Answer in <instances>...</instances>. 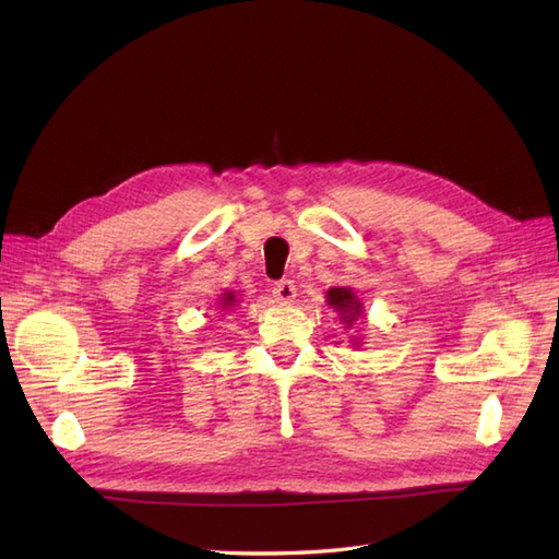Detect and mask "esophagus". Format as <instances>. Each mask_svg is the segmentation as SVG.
I'll return each instance as SVG.
<instances>
[{"label":"esophagus","instance_id":"1","mask_svg":"<svg viewBox=\"0 0 559 559\" xmlns=\"http://www.w3.org/2000/svg\"><path fill=\"white\" fill-rule=\"evenodd\" d=\"M273 296L277 302H292L296 298V284L292 280H280L273 284Z\"/></svg>","mask_w":559,"mask_h":559}]
</instances>
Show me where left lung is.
I'll list each match as a JSON object with an SVG mask.
<instances>
[{
	"label": "left lung",
	"instance_id": "obj_1",
	"mask_svg": "<svg viewBox=\"0 0 559 559\" xmlns=\"http://www.w3.org/2000/svg\"><path fill=\"white\" fill-rule=\"evenodd\" d=\"M329 306L335 308V310H341L347 324H352L354 314H359V308H361L349 289H331L329 292Z\"/></svg>",
	"mask_w": 559,
	"mask_h": 559
}]
</instances>
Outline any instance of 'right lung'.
<instances>
[{"instance_id": "add662e5", "label": "right lung", "mask_w": 559, "mask_h": 559, "mask_svg": "<svg viewBox=\"0 0 559 559\" xmlns=\"http://www.w3.org/2000/svg\"><path fill=\"white\" fill-rule=\"evenodd\" d=\"M224 300H226V306H230V302H233V300H235V298H233V294H228V296H226V298H224Z\"/></svg>"}]
</instances>
